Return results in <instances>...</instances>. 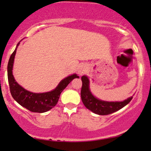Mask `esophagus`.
Instances as JSON below:
<instances>
[{"instance_id": "obj_1", "label": "esophagus", "mask_w": 151, "mask_h": 151, "mask_svg": "<svg viewBox=\"0 0 151 151\" xmlns=\"http://www.w3.org/2000/svg\"><path fill=\"white\" fill-rule=\"evenodd\" d=\"M86 67L85 66L81 65L79 68V70H78V74H79V75H81V74H83L86 72Z\"/></svg>"}]
</instances>
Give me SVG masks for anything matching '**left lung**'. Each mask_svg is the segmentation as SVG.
<instances>
[{"label": "left lung", "instance_id": "left-lung-1", "mask_svg": "<svg viewBox=\"0 0 151 151\" xmlns=\"http://www.w3.org/2000/svg\"><path fill=\"white\" fill-rule=\"evenodd\" d=\"M82 86L81 89V98L86 108L99 115H109L120 110L127 105L132 99V96L124 101H105L98 99L93 96L89 90V80L86 76L81 77Z\"/></svg>", "mask_w": 151, "mask_h": 151}]
</instances>
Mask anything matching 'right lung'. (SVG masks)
I'll return each instance as SVG.
<instances>
[{
    "mask_svg": "<svg viewBox=\"0 0 151 151\" xmlns=\"http://www.w3.org/2000/svg\"><path fill=\"white\" fill-rule=\"evenodd\" d=\"M18 43L15 51L10 55L8 64V79L9 82L10 91L12 96L20 105L25 107L27 110L36 113H44L53 108L58 102L62 91L74 78H79V76L74 74L65 78L60 81L58 86L52 91L45 93H32L22 88L15 80L13 75V66L16 53Z\"/></svg>",
    "mask_w": 151,
    "mask_h": 151,
    "instance_id": "add662e5",
    "label": "right lung"
}]
</instances>
